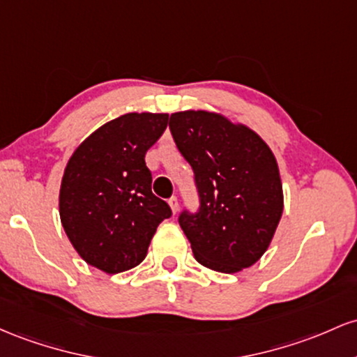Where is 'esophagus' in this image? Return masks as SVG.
Here are the masks:
<instances>
[{"mask_svg":"<svg viewBox=\"0 0 357 357\" xmlns=\"http://www.w3.org/2000/svg\"><path fill=\"white\" fill-rule=\"evenodd\" d=\"M168 206H170V209L174 214H177L178 212V199L177 197H170L168 199Z\"/></svg>","mask_w":357,"mask_h":357,"instance_id":"obj_1","label":"esophagus"}]
</instances>
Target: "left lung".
<instances>
[{
	"label": "left lung",
	"mask_w": 357,
	"mask_h": 357,
	"mask_svg": "<svg viewBox=\"0 0 357 357\" xmlns=\"http://www.w3.org/2000/svg\"><path fill=\"white\" fill-rule=\"evenodd\" d=\"M168 128L194 170L199 209H183L178 224L195 259L221 273L255 265L283 212L271 150L250 128L207 111L172 114Z\"/></svg>",
	"instance_id": "obj_1"
}]
</instances>
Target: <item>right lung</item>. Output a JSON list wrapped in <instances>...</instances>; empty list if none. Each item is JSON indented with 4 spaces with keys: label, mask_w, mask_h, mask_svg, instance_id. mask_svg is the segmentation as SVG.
<instances>
[{
    "label": "right lung",
    "mask_w": 357,
    "mask_h": 357,
    "mask_svg": "<svg viewBox=\"0 0 357 357\" xmlns=\"http://www.w3.org/2000/svg\"><path fill=\"white\" fill-rule=\"evenodd\" d=\"M168 114L130 113L94 131L74 151L60 185V221L84 261L114 275L145 259L170 206L151 192L145 155Z\"/></svg>",
    "instance_id": "1"
}]
</instances>
